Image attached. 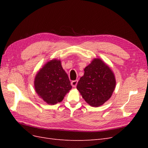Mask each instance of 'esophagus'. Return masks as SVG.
Wrapping results in <instances>:
<instances>
[{
  "instance_id": "34e87169",
  "label": "esophagus",
  "mask_w": 148,
  "mask_h": 148,
  "mask_svg": "<svg viewBox=\"0 0 148 148\" xmlns=\"http://www.w3.org/2000/svg\"><path fill=\"white\" fill-rule=\"evenodd\" d=\"M77 83H78V80H75V81H72V82H71V86H72L74 88H75L76 86H77Z\"/></svg>"
}]
</instances>
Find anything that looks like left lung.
Segmentation results:
<instances>
[{
  "label": "left lung",
  "mask_w": 148,
  "mask_h": 148,
  "mask_svg": "<svg viewBox=\"0 0 148 148\" xmlns=\"http://www.w3.org/2000/svg\"><path fill=\"white\" fill-rule=\"evenodd\" d=\"M84 71L77 89L89 106L97 107L103 105L110 99L115 88L114 72L99 58L94 59Z\"/></svg>",
  "instance_id": "1"
}]
</instances>
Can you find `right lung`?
I'll use <instances>...</instances> for the list:
<instances>
[{"label":"right lung","mask_w":148,"mask_h":148,"mask_svg":"<svg viewBox=\"0 0 148 148\" xmlns=\"http://www.w3.org/2000/svg\"><path fill=\"white\" fill-rule=\"evenodd\" d=\"M34 85L39 97L49 105L62 102L72 88L61 61L56 59L47 62L38 71Z\"/></svg>","instance_id":"1"}]
</instances>
